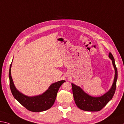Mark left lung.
Segmentation results:
<instances>
[{"label": "left lung", "mask_w": 124, "mask_h": 124, "mask_svg": "<svg viewBox=\"0 0 124 124\" xmlns=\"http://www.w3.org/2000/svg\"><path fill=\"white\" fill-rule=\"evenodd\" d=\"M108 57L110 58L115 70V76L111 87L107 92L100 97H92L85 93L79 86L72 83V92L74 101L80 109L88 111H98L111 101L115 93L117 78V70L114 58L110 52Z\"/></svg>", "instance_id": "1"}]
</instances>
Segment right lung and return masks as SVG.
Segmentation results:
<instances>
[{"label": "right lung", "instance_id": "obj_1", "mask_svg": "<svg viewBox=\"0 0 124 124\" xmlns=\"http://www.w3.org/2000/svg\"><path fill=\"white\" fill-rule=\"evenodd\" d=\"M11 65L12 63L10 66L9 72L10 88L15 99L26 109L32 112L44 111L51 108L56 100L59 88L66 82L65 80H62L51 84L48 89L40 95L32 97L27 96L19 92L15 87L11 77Z\"/></svg>", "mask_w": 124, "mask_h": 124}]
</instances>
